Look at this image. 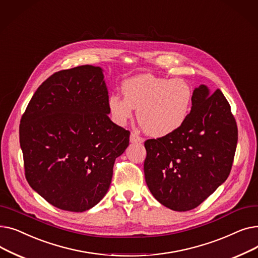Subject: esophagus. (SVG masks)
Returning a JSON list of instances; mask_svg holds the SVG:
<instances>
[{
    "label": "esophagus",
    "instance_id": "esophagus-1",
    "mask_svg": "<svg viewBox=\"0 0 258 258\" xmlns=\"http://www.w3.org/2000/svg\"><path fill=\"white\" fill-rule=\"evenodd\" d=\"M130 141L132 143H142L144 140L143 138H141L137 133H132L131 136H130Z\"/></svg>",
    "mask_w": 258,
    "mask_h": 258
}]
</instances>
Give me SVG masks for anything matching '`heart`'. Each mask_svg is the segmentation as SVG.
Here are the masks:
<instances>
[{"label":"heart","instance_id":"heart-1","mask_svg":"<svg viewBox=\"0 0 258 258\" xmlns=\"http://www.w3.org/2000/svg\"><path fill=\"white\" fill-rule=\"evenodd\" d=\"M123 97L112 94L107 108L112 120L123 125L138 108L137 119L151 136L164 137L180 130L189 117L194 89L186 80L167 79L142 74L125 80L121 86Z\"/></svg>","mask_w":258,"mask_h":258}]
</instances>
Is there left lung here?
Masks as SVG:
<instances>
[{
  "label": "left lung",
  "instance_id": "obj_1",
  "mask_svg": "<svg viewBox=\"0 0 258 258\" xmlns=\"http://www.w3.org/2000/svg\"><path fill=\"white\" fill-rule=\"evenodd\" d=\"M237 126L221 90L194 91L190 114L168 136L145 141V182L155 199L174 211L198 207L228 178Z\"/></svg>",
  "mask_w": 258,
  "mask_h": 258
}]
</instances>
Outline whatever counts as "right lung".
<instances>
[{
	"instance_id": "obj_1",
	"label": "right lung",
	"mask_w": 258,
	"mask_h": 258,
	"mask_svg": "<svg viewBox=\"0 0 258 258\" xmlns=\"http://www.w3.org/2000/svg\"><path fill=\"white\" fill-rule=\"evenodd\" d=\"M100 67L62 70L38 87L21 119L26 179L61 210L83 212L103 199L130 132L108 118Z\"/></svg>"
}]
</instances>
